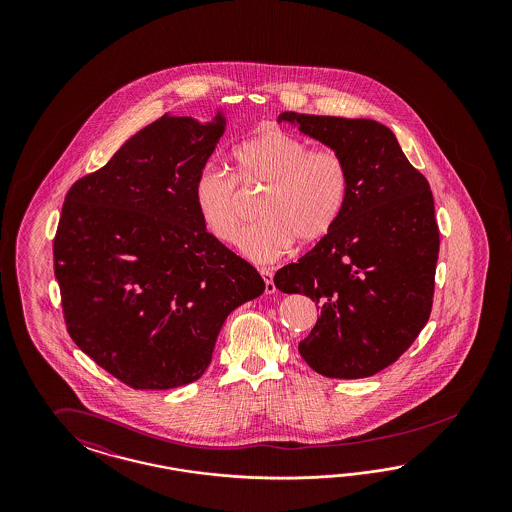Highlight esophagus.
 Instances as JSON below:
<instances>
[{
  "label": "esophagus",
  "mask_w": 512,
  "mask_h": 512,
  "mask_svg": "<svg viewBox=\"0 0 512 512\" xmlns=\"http://www.w3.org/2000/svg\"><path fill=\"white\" fill-rule=\"evenodd\" d=\"M259 272H261V276H263L264 279V293H266V295H274V293H276V285H274V274H272V270H270V268H261Z\"/></svg>",
  "instance_id": "esophagus-1"
}]
</instances>
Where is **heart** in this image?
Segmentation results:
<instances>
[{"label":"heart","mask_w":512,"mask_h":512,"mask_svg":"<svg viewBox=\"0 0 512 512\" xmlns=\"http://www.w3.org/2000/svg\"><path fill=\"white\" fill-rule=\"evenodd\" d=\"M231 159L244 191L266 187L259 202L263 219L238 242L249 259H279L295 240L319 242L340 221L349 197V169L340 154L311 152L306 140L283 129H264L242 140ZM235 183L229 174L204 167L193 184V201L204 229L225 244L234 242L244 219V201Z\"/></svg>","instance_id":"heart-1"}]
</instances>
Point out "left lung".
I'll return each instance as SVG.
<instances>
[{
	"instance_id": "left-lung-1",
	"label": "left lung",
	"mask_w": 512,
	"mask_h": 512,
	"mask_svg": "<svg viewBox=\"0 0 512 512\" xmlns=\"http://www.w3.org/2000/svg\"><path fill=\"white\" fill-rule=\"evenodd\" d=\"M278 122L343 157L349 197L336 227L279 268L274 285L310 296L321 311L298 343L310 368L370 377L417 340L432 311L439 229L430 184L375 120L281 112Z\"/></svg>"
}]
</instances>
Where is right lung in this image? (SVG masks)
<instances>
[{
    "label": "right lung",
    "mask_w": 512,
    "mask_h": 512,
    "mask_svg": "<svg viewBox=\"0 0 512 512\" xmlns=\"http://www.w3.org/2000/svg\"><path fill=\"white\" fill-rule=\"evenodd\" d=\"M227 118L165 114L67 191L54 238L67 332L137 390L193 383L227 315L264 281L202 225L193 184Z\"/></svg>",
    "instance_id": "right-lung-1"
}]
</instances>
